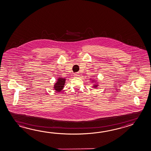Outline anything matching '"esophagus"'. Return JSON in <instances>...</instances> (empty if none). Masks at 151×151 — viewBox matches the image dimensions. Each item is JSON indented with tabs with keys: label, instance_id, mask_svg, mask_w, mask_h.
Listing matches in <instances>:
<instances>
[{
	"label": "esophagus",
	"instance_id": "34e87169",
	"mask_svg": "<svg viewBox=\"0 0 151 151\" xmlns=\"http://www.w3.org/2000/svg\"><path fill=\"white\" fill-rule=\"evenodd\" d=\"M74 75L75 77H78L80 76V75H79L78 73H75Z\"/></svg>",
	"mask_w": 151,
	"mask_h": 151
}]
</instances>
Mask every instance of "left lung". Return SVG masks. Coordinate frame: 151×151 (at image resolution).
I'll use <instances>...</instances> for the list:
<instances>
[{
    "mask_svg": "<svg viewBox=\"0 0 151 151\" xmlns=\"http://www.w3.org/2000/svg\"><path fill=\"white\" fill-rule=\"evenodd\" d=\"M95 86V87H97V86Z\"/></svg>",
    "mask_w": 151,
    "mask_h": 151,
    "instance_id": "obj_1",
    "label": "left lung"
}]
</instances>
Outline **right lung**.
Here are the masks:
<instances>
[{"label":"right lung","mask_w":151,"mask_h":151,"mask_svg":"<svg viewBox=\"0 0 151 151\" xmlns=\"http://www.w3.org/2000/svg\"><path fill=\"white\" fill-rule=\"evenodd\" d=\"M65 78H62L60 77L59 78L58 82L54 85V89H55L56 91L60 92L61 91L65 86Z\"/></svg>","instance_id":"add662e5"}]
</instances>
